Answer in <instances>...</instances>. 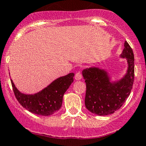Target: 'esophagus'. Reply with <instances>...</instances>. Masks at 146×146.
<instances>
[{
    "instance_id": "34e87169",
    "label": "esophagus",
    "mask_w": 146,
    "mask_h": 146,
    "mask_svg": "<svg viewBox=\"0 0 146 146\" xmlns=\"http://www.w3.org/2000/svg\"><path fill=\"white\" fill-rule=\"evenodd\" d=\"M75 78H76V80H77V81H78V80H81V78H82V74H81V72L78 71L76 73V76H75Z\"/></svg>"
}]
</instances>
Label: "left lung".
Instances as JSON below:
<instances>
[{"instance_id":"1","label":"left lung","mask_w":146,"mask_h":146,"mask_svg":"<svg viewBox=\"0 0 146 146\" xmlns=\"http://www.w3.org/2000/svg\"><path fill=\"white\" fill-rule=\"evenodd\" d=\"M121 57L127 59L128 68L119 81H110L107 72L96 67L83 70L86 86L85 106L90 112L98 115L113 113L130 94L135 78V59L133 51L127 41Z\"/></svg>"}]
</instances>
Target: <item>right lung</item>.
<instances>
[{
    "label": "right lung",
    "mask_w": 146,
    "mask_h": 146,
    "mask_svg": "<svg viewBox=\"0 0 146 146\" xmlns=\"http://www.w3.org/2000/svg\"><path fill=\"white\" fill-rule=\"evenodd\" d=\"M74 73H70L57 78L47 87L34 94L20 92L11 80L13 91L22 106L33 113L50 115L60 110L63 95L73 81Z\"/></svg>",
    "instance_id": "add662e5"
}]
</instances>
